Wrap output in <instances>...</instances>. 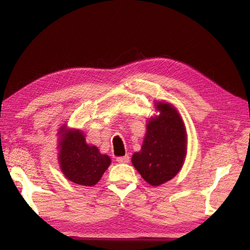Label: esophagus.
Instances as JSON below:
<instances>
[{"instance_id": "obj_1", "label": "esophagus", "mask_w": 250, "mask_h": 250, "mask_svg": "<svg viewBox=\"0 0 250 250\" xmlns=\"http://www.w3.org/2000/svg\"><path fill=\"white\" fill-rule=\"evenodd\" d=\"M117 162L121 163V164H126L129 162V156L128 155H124V156H118L117 157Z\"/></svg>"}]
</instances>
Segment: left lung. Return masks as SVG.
<instances>
[{"label": "left lung", "instance_id": "8db88e82", "mask_svg": "<svg viewBox=\"0 0 250 250\" xmlns=\"http://www.w3.org/2000/svg\"><path fill=\"white\" fill-rule=\"evenodd\" d=\"M161 115L150 119L140 152L132 164L151 186H160L179 172L187 152V134L179 113L169 103H156Z\"/></svg>", "mask_w": 250, "mask_h": 250}]
</instances>
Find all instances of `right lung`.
<instances>
[{"label": "right lung", "mask_w": 250, "mask_h": 250, "mask_svg": "<svg viewBox=\"0 0 250 250\" xmlns=\"http://www.w3.org/2000/svg\"><path fill=\"white\" fill-rule=\"evenodd\" d=\"M59 144V164L65 177L73 183L92 187L100 180L110 165L109 156L101 154L96 146L86 144L79 130L66 131L62 127Z\"/></svg>", "instance_id": "obj_1"}]
</instances>
